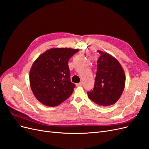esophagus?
<instances>
[{"mask_svg": "<svg viewBox=\"0 0 149 149\" xmlns=\"http://www.w3.org/2000/svg\"><path fill=\"white\" fill-rule=\"evenodd\" d=\"M82 85H83V83L81 81L79 83H78V84H76V86H81Z\"/></svg>", "mask_w": 149, "mask_h": 149, "instance_id": "esophagus-1", "label": "esophagus"}]
</instances>
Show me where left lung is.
Listing matches in <instances>:
<instances>
[{
	"label": "left lung",
	"instance_id": "obj_1",
	"mask_svg": "<svg viewBox=\"0 0 149 149\" xmlns=\"http://www.w3.org/2000/svg\"><path fill=\"white\" fill-rule=\"evenodd\" d=\"M100 56L97 61V72L93 91L88 97L102 106L114 104L119 100L125 88V76L118 60L110 54L97 50Z\"/></svg>",
	"mask_w": 149,
	"mask_h": 149
}]
</instances>
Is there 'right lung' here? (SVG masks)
Instances as JSON below:
<instances>
[{"label":"right lung","mask_w":149,"mask_h":149,"mask_svg":"<svg viewBox=\"0 0 149 149\" xmlns=\"http://www.w3.org/2000/svg\"><path fill=\"white\" fill-rule=\"evenodd\" d=\"M78 49L53 48L40 55L31 67L30 85L36 99L43 104L55 107L74 91L70 81L68 61Z\"/></svg>","instance_id":"right-lung-1"}]
</instances>
